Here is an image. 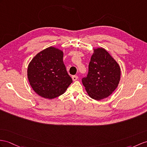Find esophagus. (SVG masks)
Wrapping results in <instances>:
<instances>
[{
    "label": "esophagus",
    "instance_id": "obj_1",
    "mask_svg": "<svg viewBox=\"0 0 147 147\" xmlns=\"http://www.w3.org/2000/svg\"><path fill=\"white\" fill-rule=\"evenodd\" d=\"M71 78H72V80L74 81H76L78 79V77L77 76H73L71 77Z\"/></svg>",
    "mask_w": 147,
    "mask_h": 147
}]
</instances>
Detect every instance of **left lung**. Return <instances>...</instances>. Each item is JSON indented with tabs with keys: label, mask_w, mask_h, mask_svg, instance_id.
<instances>
[{
	"label": "left lung",
	"mask_w": 147,
	"mask_h": 147,
	"mask_svg": "<svg viewBox=\"0 0 147 147\" xmlns=\"http://www.w3.org/2000/svg\"><path fill=\"white\" fill-rule=\"evenodd\" d=\"M88 73L82 84L90 98L100 100L108 97L119 85L121 69L119 63L102 47L94 48Z\"/></svg>",
	"instance_id": "8db88e82"
}]
</instances>
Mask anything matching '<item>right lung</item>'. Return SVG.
<instances>
[{
    "mask_svg": "<svg viewBox=\"0 0 147 147\" xmlns=\"http://www.w3.org/2000/svg\"><path fill=\"white\" fill-rule=\"evenodd\" d=\"M63 52L51 46L38 52L27 68L31 87L39 96L53 99L63 94L72 79L63 62Z\"/></svg>",
    "mask_w": 147,
    "mask_h": 147,
    "instance_id": "1",
    "label": "right lung"
}]
</instances>
